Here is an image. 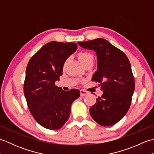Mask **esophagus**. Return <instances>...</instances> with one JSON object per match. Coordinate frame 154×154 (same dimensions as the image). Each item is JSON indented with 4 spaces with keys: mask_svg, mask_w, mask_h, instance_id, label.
Wrapping results in <instances>:
<instances>
[{
    "mask_svg": "<svg viewBox=\"0 0 154 154\" xmlns=\"http://www.w3.org/2000/svg\"><path fill=\"white\" fill-rule=\"evenodd\" d=\"M80 93H81V97H84L87 95V94H88V92H87V91H85V90H81L80 91Z\"/></svg>",
    "mask_w": 154,
    "mask_h": 154,
    "instance_id": "obj_1",
    "label": "esophagus"
}]
</instances>
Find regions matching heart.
I'll use <instances>...</instances> for the list:
<instances>
[{
  "instance_id": "obj_1",
  "label": "heart",
  "mask_w": 154,
  "mask_h": 154,
  "mask_svg": "<svg viewBox=\"0 0 154 154\" xmlns=\"http://www.w3.org/2000/svg\"><path fill=\"white\" fill-rule=\"evenodd\" d=\"M77 56H78V58H79V61H81V63H82L83 65H85L86 63H90V62H92V63H93L94 57L92 54L89 53V52H88V51L79 52V53L78 54ZM67 61H65V63H67Z\"/></svg>"
}]
</instances>
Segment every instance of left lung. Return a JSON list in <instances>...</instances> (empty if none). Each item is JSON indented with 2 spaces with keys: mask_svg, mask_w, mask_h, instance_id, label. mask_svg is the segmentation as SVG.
Here are the masks:
<instances>
[{
  "mask_svg": "<svg viewBox=\"0 0 154 154\" xmlns=\"http://www.w3.org/2000/svg\"><path fill=\"white\" fill-rule=\"evenodd\" d=\"M78 44L94 50L97 57V71L92 81L100 83L103 94L90 108L91 116L101 126L114 125L129 110L135 89L128 58L122 51L103 38L79 42Z\"/></svg>",
  "mask_w": 154,
  "mask_h": 154,
  "instance_id": "8db88e82",
  "label": "left lung"
}]
</instances>
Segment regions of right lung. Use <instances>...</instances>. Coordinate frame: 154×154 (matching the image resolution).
<instances>
[{"instance_id":"obj_1","label":"right lung","mask_w":154,"mask_h":154,"mask_svg":"<svg viewBox=\"0 0 154 154\" xmlns=\"http://www.w3.org/2000/svg\"><path fill=\"white\" fill-rule=\"evenodd\" d=\"M74 42L52 41L41 48L29 61L24 93L32 115L42 126L57 130L69 119L72 103L79 89L62 90L55 85L62 75L65 61L77 50Z\"/></svg>"}]
</instances>
